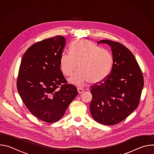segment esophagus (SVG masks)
I'll list each match as a JSON object with an SVG mask.
<instances>
[{
    "label": "esophagus",
    "instance_id": "1",
    "mask_svg": "<svg viewBox=\"0 0 154 154\" xmlns=\"http://www.w3.org/2000/svg\"><path fill=\"white\" fill-rule=\"evenodd\" d=\"M77 91H78L79 94H81V93H82L84 91V90L83 88H78Z\"/></svg>",
    "mask_w": 154,
    "mask_h": 154
}]
</instances>
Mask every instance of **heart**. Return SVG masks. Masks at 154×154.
Returning a JSON list of instances; mask_svg holds the SVG:
<instances>
[{
  "instance_id": "b5f03b06",
  "label": "heart",
  "mask_w": 154,
  "mask_h": 154,
  "mask_svg": "<svg viewBox=\"0 0 154 154\" xmlns=\"http://www.w3.org/2000/svg\"><path fill=\"white\" fill-rule=\"evenodd\" d=\"M71 52H64L61 57V69L65 76H71V83L82 86L91 81L98 83L110 74L114 63L113 56L108 50L95 45L91 41L78 40L71 47Z\"/></svg>"
}]
</instances>
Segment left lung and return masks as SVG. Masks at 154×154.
<instances>
[{
    "instance_id": "obj_1",
    "label": "left lung",
    "mask_w": 154,
    "mask_h": 154,
    "mask_svg": "<svg viewBox=\"0 0 154 154\" xmlns=\"http://www.w3.org/2000/svg\"><path fill=\"white\" fill-rule=\"evenodd\" d=\"M112 48L113 66L103 82L91 86V114L95 121L113 125L127 118L140 103L144 77L134 55L122 44L103 39Z\"/></svg>"
}]
</instances>
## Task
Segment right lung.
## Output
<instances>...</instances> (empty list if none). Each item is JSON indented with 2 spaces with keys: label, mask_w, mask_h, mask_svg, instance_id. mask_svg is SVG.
I'll use <instances>...</instances> for the list:
<instances>
[{
  "label": "right lung",
  "mask_w": 154,
  "mask_h": 154,
  "mask_svg": "<svg viewBox=\"0 0 154 154\" xmlns=\"http://www.w3.org/2000/svg\"><path fill=\"white\" fill-rule=\"evenodd\" d=\"M65 46L60 35L35 43L26 51L19 69V96L33 115L47 123L59 121L78 94L60 69Z\"/></svg>",
  "instance_id": "add662e5"
}]
</instances>
